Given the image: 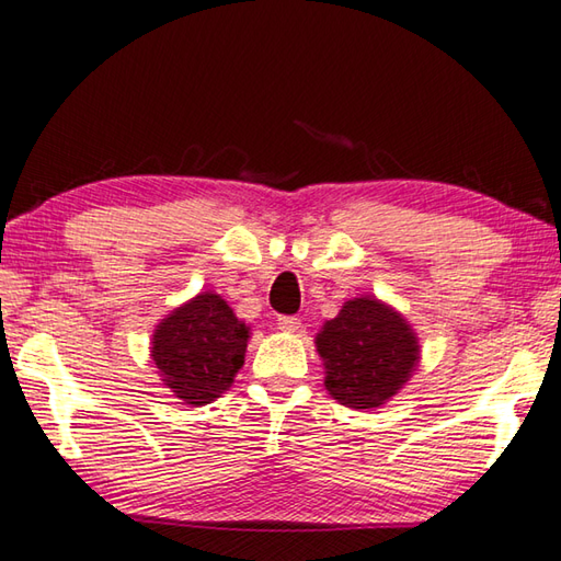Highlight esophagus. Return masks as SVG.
<instances>
[{"mask_svg": "<svg viewBox=\"0 0 561 561\" xmlns=\"http://www.w3.org/2000/svg\"><path fill=\"white\" fill-rule=\"evenodd\" d=\"M277 325L282 328V331L294 333V331H299V328H301V318H296V316H279Z\"/></svg>", "mask_w": 561, "mask_h": 561, "instance_id": "1", "label": "esophagus"}]
</instances>
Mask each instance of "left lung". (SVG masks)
<instances>
[{
	"label": "left lung",
	"mask_w": 561,
	"mask_h": 561,
	"mask_svg": "<svg viewBox=\"0 0 561 561\" xmlns=\"http://www.w3.org/2000/svg\"><path fill=\"white\" fill-rule=\"evenodd\" d=\"M325 362V389L347 409L387 403L419 365L411 325L377 299H353L316 337Z\"/></svg>",
	"instance_id": "1"
}]
</instances>
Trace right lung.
Segmentation results:
<instances>
[{"mask_svg": "<svg viewBox=\"0 0 561 561\" xmlns=\"http://www.w3.org/2000/svg\"><path fill=\"white\" fill-rule=\"evenodd\" d=\"M248 328L218 294L204 291L174 309L152 335V359L178 399L204 405L233 383L243 367Z\"/></svg>", "mask_w": 561, "mask_h": 561, "instance_id": "right-lung-1", "label": "right lung"}]
</instances>
